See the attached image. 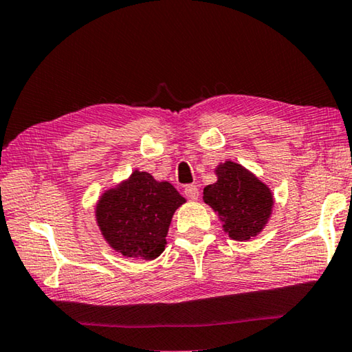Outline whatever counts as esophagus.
Here are the masks:
<instances>
[{
  "label": "esophagus",
  "instance_id": "1",
  "mask_svg": "<svg viewBox=\"0 0 352 352\" xmlns=\"http://www.w3.org/2000/svg\"><path fill=\"white\" fill-rule=\"evenodd\" d=\"M184 195H186V198H189V200H197L200 192H198V188L195 184H188V186L184 188Z\"/></svg>",
  "mask_w": 352,
  "mask_h": 352
}]
</instances>
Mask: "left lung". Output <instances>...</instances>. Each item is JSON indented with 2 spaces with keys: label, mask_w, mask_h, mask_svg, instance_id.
<instances>
[{
  "label": "left lung",
  "mask_w": 352,
  "mask_h": 352,
  "mask_svg": "<svg viewBox=\"0 0 352 352\" xmlns=\"http://www.w3.org/2000/svg\"><path fill=\"white\" fill-rule=\"evenodd\" d=\"M215 174L219 180L203 190L204 203L219 214L229 237L239 241L255 237L272 212L271 189L232 162L219 164Z\"/></svg>",
  "instance_id": "obj_1"
}]
</instances>
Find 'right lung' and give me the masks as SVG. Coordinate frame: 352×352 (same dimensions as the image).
<instances>
[{
  "label": "right lung",
  "instance_id": "right-lung-1",
  "mask_svg": "<svg viewBox=\"0 0 352 352\" xmlns=\"http://www.w3.org/2000/svg\"><path fill=\"white\" fill-rule=\"evenodd\" d=\"M184 201L170 183L133 170L129 180L101 195L95 214L101 234L115 251L154 260L164 251L172 215Z\"/></svg>",
  "mask_w": 352,
  "mask_h": 352
}]
</instances>
